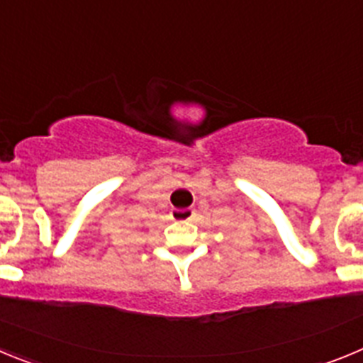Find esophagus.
Instances as JSON below:
<instances>
[{
    "mask_svg": "<svg viewBox=\"0 0 363 363\" xmlns=\"http://www.w3.org/2000/svg\"><path fill=\"white\" fill-rule=\"evenodd\" d=\"M194 209H174L172 211V218L178 221H189L192 220V216H194Z\"/></svg>",
    "mask_w": 363,
    "mask_h": 363,
    "instance_id": "34e87169",
    "label": "esophagus"
}]
</instances>
